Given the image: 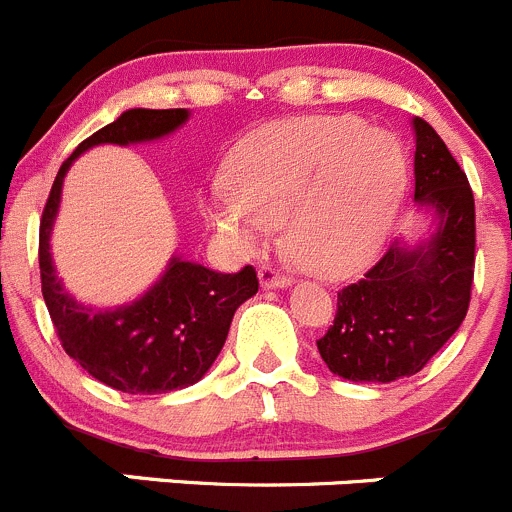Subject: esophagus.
Instances as JSON below:
<instances>
[{
  "mask_svg": "<svg viewBox=\"0 0 512 512\" xmlns=\"http://www.w3.org/2000/svg\"><path fill=\"white\" fill-rule=\"evenodd\" d=\"M258 281H261V288H286L291 286L293 278L266 263V266L258 268Z\"/></svg>",
  "mask_w": 512,
  "mask_h": 512,
  "instance_id": "esophagus-1",
  "label": "esophagus"
}]
</instances>
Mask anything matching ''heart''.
<instances>
[{
    "mask_svg": "<svg viewBox=\"0 0 512 512\" xmlns=\"http://www.w3.org/2000/svg\"><path fill=\"white\" fill-rule=\"evenodd\" d=\"M229 179L234 194H214L204 206L221 239L256 251L286 224L288 249L303 268L343 278L386 244L408 159L396 136L363 129L356 116H306L249 136Z\"/></svg>",
    "mask_w": 512,
    "mask_h": 512,
    "instance_id": "obj_1",
    "label": "heart"
}]
</instances>
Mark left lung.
Returning <instances> with one entry per match:
<instances>
[{
	"label": "left lung",
	"instance_id": "left-lung-1",
	"mask_svg": "<svg viewBox=\"0 0 512 512\" xmlns=\"http://www.w3.org/2000/svg\"><path fill=\"white\" fill-rule=\"evenodd\" d=\"M416 131V204L433 214L418 244L393 241L381 261L343 291L316 346L328 371L356 383L408 378L463 323L475 268V201L448 146L421 116Z\"/></svg>",
	"mask_w": 512,
	"mask_h": 512
}]
</instances>
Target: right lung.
Here are the masks:
<instances>
[{
  "label": "right lung",
  "mask_w": 512,
  "mask_h": 512,
  "mask_svg": "<svg viewBox=\"0 0 512 512\" xmlns=\"http://www.w3.org/2000/svg\"><path fill=\"white\" fill-rule=\"evenodd\" d=\"M186 119L189 109H129L91 134L59 169L39 224L42 293L64 351L91 378L124 393L154 396L201 381L224 348L236 308L258 291L254 266L219 273L181 256H171L144 296L116 308L84 306L57 276L49 241L74 159L91 146L164 139Z\"/></svg>",
  "instance_id": "obj_1"
}]
</instances>
